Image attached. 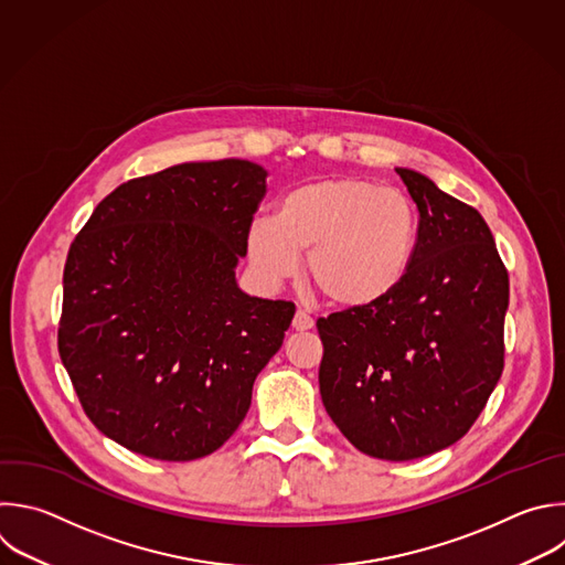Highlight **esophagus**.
Instances as JSON below:
<instances>
[{
    "label": "esophagus",
    "mask_w": 565,
    "mask_h": 565,
    "mask_svg": "<svg viewBox=\"0 0 565 565\" xmlns=\"http://www.w3.org/2000/svg\"><path fill=\"white\" fill-rule=\"evenodd\" d=\"M312 326H315V319H312L306 310L299 308V310L295 312V317H292V328H295V330H310Z\"/></svg>",
    "instance_id": "34e87169"
}]
</instances>
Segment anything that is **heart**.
<instances>
[{"label": "heart", "instance_id": "obj_1", "mask_svg": "<svg viewBox=\"0 0 565 565\" xmlns=\"http://www.w3.org/2000/svg\"><path fill=\"white\" fill-rule=\"evenodd\" d=\"M419 235L408 198L377 181L326 177L279 200L277 217H255L246 233L253 270L266 284L292 277L306 253V281L337 308H370L404 281Z\"/></svg>", "mask_w": 565, "mask_h": 565}]
</instances>
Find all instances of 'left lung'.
I'll return each instance as SVG.
<instances>
[{"instance_id": "8db88e82", "label": "left lung", "mask_w": 565, "mask_h": 565, "mask_svg": "<svg viewBox=\"0 0 565 565\" xmlns=\"http://www.w3.org/2000/svg\"><path fill=\"white\" fill-rule=\"evenodd\" d=\"M419 211L399 288L317 319L319 393L363 455L408 461L459 441L503 372L508 270L483 217L424 174L397 168Z\"/></svg>"}]
</instances>
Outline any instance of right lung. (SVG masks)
Masks as SVG:
<instances>
[{
  "mask_svg": "<svg viewBox=\"0 0 565 565\" xmlns=\"http://www.w3.org/2000/svg\"><path fill=\"white\" fill-rule=\"evenodd\" d=\"M264 179L246 159L170 166L117 185L73 239L57 348L84 413L119 446L193 461L244 422L295 315L235 281Z\"/></svg>",
  "mask_w": 565,
  "mask_h": 565,
  "instance_id": "add662e5",
  "label": "right lung"
}]
</instances>
